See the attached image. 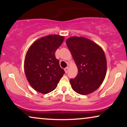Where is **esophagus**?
<instances>
[{
  "mask_svg": "<svg viewBox=\"0 0 127 127\" xmlns=\"http://www.w3.org/2000/svg\"><path fill=\"white\" fill-rule=\"evenodd\" d=\"M64 70H65V72L66 73H67L68 72V71H69V67H65V68L64 69Z\"/></svg>",
  "mask_w": 127,
  "mask_h": 127,
  "instance_id": "1",
  "label": "esophagus"
}]
</instances>
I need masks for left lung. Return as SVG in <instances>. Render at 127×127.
<instances>
[{"label":"left lung","instance_id":"left-lung-1","mask_svg":"<svg viewBox=\"0 0 127 127\" xmlns=\"http://www.w3.org/2000/svg\"><path fill=\"white\" fill-rule=\"evenodd\" d=\"M66 43L78 68L76 77L70 79L73 90L81 95L93 93L102 84L106 74L107 62L103 50L84 37L72 36Z\"/></svg>","mask_w":127,"mask_h":127}]
</instances>
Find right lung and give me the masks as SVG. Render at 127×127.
Returning a JSON list of instances; mask_svg holds the SVG:
<instances>
[{"mask_svg":"<svg viewBox=\"0 0 127 127\" xmlns=\"http://www.w3.org/2000/svg\"><path fill=\"white\" fill-rule=\"evenodd\" d=\"M64 36L50 34L34 41L28 50L24 70L29 84L36 91L49 93L57 87L65 71L60 66L55 53Z\"/></svg>","mask_w":127,"mask_h":127,"instance_id":"obj_1","label":"right lung"}]
</instances>
